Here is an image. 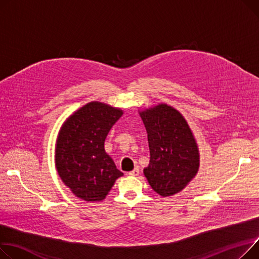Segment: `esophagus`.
<instances>
[{
  "label": "esophagus",
  "mask_w": 259,
  "mask_h": 259,
  "mask_svg": "<svg viewBox=\"0 0 259 259\" xmlns=\"http://www.w3.org/2000/svg\"><path fill=\"white\" fill-rule=\"evenodd\" d=\"M128 174H129L130 176H139V175H140V167H139V166H136L133 170L129 171Z\"/></svg>",
  "instance_id": "obj_1"
}]
</instances>
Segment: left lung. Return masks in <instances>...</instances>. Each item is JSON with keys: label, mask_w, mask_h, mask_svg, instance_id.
<instances>
[{"label": "left lung", "mask_w": 259, "mask_h": 259, "mask_svg": "<svg viewBox=\"0 0 259 259\" xmlns=\"http://www.w3.org/2000/svg\"><path fill=\"white\" fill-rule=\"evenodd\" d=\"M148 132L150 163L144 169L149 184L162 197L175 195L199 168L195 137L179 111L165 104L141 113Z\"/></svg>", "instance_id": "1"}]
</instances>
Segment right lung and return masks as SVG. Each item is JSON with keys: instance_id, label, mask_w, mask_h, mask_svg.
Listing matches in <instances>:
<instances>
[{"instance_id": "obj_1", "label": "right lung", "mask_w": 259, "mask_h": 259, "mask_svg": "<svg viewBox=\"0 0 259 259\" xmlns=\"http://www.w3.org/2000/svg\"><path fill=\"white\" fill-rule=\"evenodd\" d=\"M123 111L100 102L77 110L63 124L56 144V167L80 199L102 201L123 175L104 150L109 130Z\"/></svg>"}]
</instances>
